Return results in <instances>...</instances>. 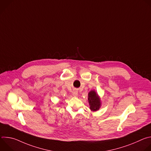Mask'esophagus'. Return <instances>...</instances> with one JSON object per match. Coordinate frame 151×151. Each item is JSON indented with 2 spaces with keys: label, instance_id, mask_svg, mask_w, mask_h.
<instances>
[{
  "label": "esophagus",
  "instance_id": "obj_1",
  "mask_svg": "<svg viewBox=\"0 0 151 151\" xmlns=\"http://www.w3.org/2000/svg\"><path fill=\"white\" fill-rule=\"evenodd\" d=\"M72 94H73V95L74 96H77V95H78V91L76 90H74L73 91V92H72Z\"/></svg>",
  "mask_w": 151,
  "mask_h": 151
}]
</instances>
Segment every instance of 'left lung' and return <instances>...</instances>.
Masks as SVG:
<instances>
[{"label": "left lung", "mask_w": 151, "mask_h": 151, "mask_svg": "<svg viewBox=\"0 0 151 151\" xmlns=\"http://www.w3.org/2000/svg\"><path fill=\"white\" fill-rule=\"evenodd\" d=\"M88 101L90 108L91 111H96L100 107V100L95 91H91L88 94Z\"/></svg>", "instance_id": "obj_1"}]
</instances>
